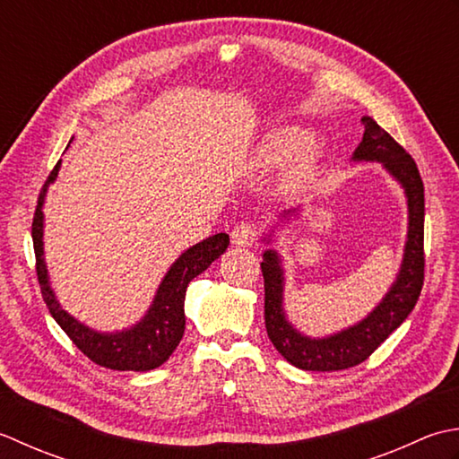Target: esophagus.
<instances>
[{"mask_svg":"<svg viewBox=\"0 0 459 459\" xmlns=\"http://www.w3.org/2000/svg\"><path fill=\"white\" fill-rule=\"evenodd\" d=\"M255 239H257V231L254 228V223L241 221L231 230V243L236 247H251L255 243Z\"/></svg>","mask_w":459,"mask_h":459,"instance_id":"1","label":"esophagus"}]
</instances>
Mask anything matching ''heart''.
<instances>
[{"label":"heart","instance_id":"b5f03b06","mask_svg":"<svg viewBox=\"0 0 459 459\" xmlns=\"http://www.w3.org/2000/svg\"><path fill=\"white\" fill-rule=\"evenodd\" d=\"M291 155L294 158L279 178V190L283 194H297L313 176L319 160V146L313 138H308L305 128L283 125L267 130L249 158V168L264 174L287 162Z\"/></svg>","mask_w":459,"mask_h":459}]
</instances>
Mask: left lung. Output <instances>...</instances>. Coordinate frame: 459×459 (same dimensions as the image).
<instances>
[{"label":"left lung","mask_w":459,"mask_h":459,"mask_svg":"<svg viewBox=\"0 0 459 459\" xmlns=\"http://www.w3.org/2000/svg\"><path fill=\"white\" fill-rule=\"evenodd\" d=\"M364 134L352 162H380L404 190L408 205V233L404 255L394 283L382 301L347 329L326 336H308L297 331L285 313V269L277 249H265L261 271L265 281V329L279 354L303 370L333 372L357 367L367 360L398 326L406 321L424 285V184L416 162L404 148L370 117H362ZM301 208L283 212L279 223L264 236L271 246L275 230L299 218Z\"/></svg>","instance_id":"8db88e82"}]
</instances>
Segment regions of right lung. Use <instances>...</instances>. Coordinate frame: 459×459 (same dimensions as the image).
<instances>
[{"mask_svg":"<svg viewBox=\"0 0 459 459\" xmlns=\"http://www.w3.org/2000/svg\"><path fill=\"white\" fill-rule=\"evenodd\" d=\"M59 168L61 160L55 164L53 172L47 178V182L39 194V202H37L31 228L37 259V279H39L41 285L43 301L47 303V308H49L53 319L57 321V325L67 333L69 339L77 344L79 351L82 354H87L92 362H97L100 367L110 370L146 372L158 368L160 364L170 359V354L182 341V334L186 329L184 299L188 283L195 275H200L202 271L208 269L212 265V261H216L223 251L228 249L230 236L228 233H216V236H212L186 249L170 265V269L166 271L160 285L156 289V295L151 307H148V311L138 323L123 331H95L85 323H81L79 319H74L73 315H69L61 307L49 281V269H47L45 264L43 204L49 186L57 180Z\"/></svg>","mask_w":459,"mask_h":459,"instance_id":"add662e5","label":"right lung"}]
</instances>
